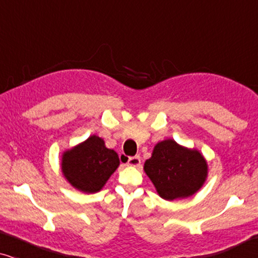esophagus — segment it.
<instances>
[{"instance_id": "1", "label": "esophagus", "mask_w": 258, "mask_h": 258, "mask_svg": "<svg viewBox=\"0 0 258 258\" xmlns=\"http://www.w3.org/2000/svg\"><path fill=\"white\" fill-rule=\"evenodd\" d=\"M122 158H124V156H122ZM126 164L132 165V167H139L141 164V157L140 156L129 157L128 160H126Z\"/></svg>"}]
</instances>
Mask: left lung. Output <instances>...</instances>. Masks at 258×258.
Wrapping results in <instances>:
<instances>
[{"instance_id": "8db88e82", "label": "left lung", "mask_w": 258, "mask_h": 258, "mask_svg": "<svg viewBox=\"0 0 258 258\" xmlns=\"http://www.w3.org/2000/svg\"><path fill=\"white\" fill-rule=\"evenodd\" d=\"M144 171L158 195L172 201L195 194L206 181L208 165L200 151L165 140L155 146L153 155L144 163Z\"/></svg>"}]
</instances>
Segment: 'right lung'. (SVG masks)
Segmentation results:
<instances>
[{"instance_id": "add662e5", "label": "right lung", "mask_w": 258, "mask_h": 258, "mask_svg": "<svg viewBox=\"0 0 258 258\" xmlns=\"http://www.w3.org/2000/svg\"><path fill=\"white\" fill-rule=\"evenodd\" d=\"M118 164V155L95 135L62 156L63 175L74 188L83 192L100 191Z\"/></svg>"}]
</instances>
